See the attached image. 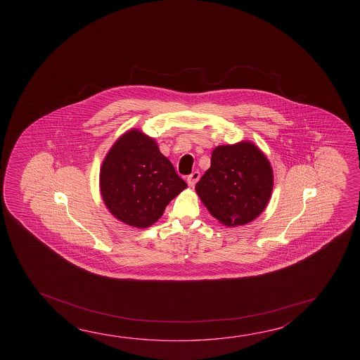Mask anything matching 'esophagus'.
<instances>
[{"instance_id": "esophagus-1", "label": "esophagus", "mask_w": 360, "mask_h": 360, "mask_svg": "<svg viewBox=\"0 0 360 360\" xmlns=\"http://www.w3.org/2000/svg\"><path fill=\"white\" fill-rule=\"evenodd\" d=\"M200 177V172H193L192 174H189L188 177H187V183H188L189 187H195V184L198 182Z\"/></svg>"}]
</instances>
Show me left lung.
Wrapping results in <instances>:
<instances>
[{
  "label": "left lung",
  "mask_w": 360,
  "mask_h": 360,
  "mask_svg": "<svg viewBox=\"0 0 360 360\" xmlns=\"http://www.w3.org/2000/svg\"><path fill=\"white\" fill-rule=\"evenodd\" d=\"M274 172L264 152L248 141L214 148L211 167L195 192L219 224L237 227L264 212L271 198Z\"/></svg>",
  "instance_id": "obj_1"
}]
</instances>
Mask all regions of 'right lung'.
I'll use <instances>...</instances> for the list:
<instances>
[{"instance_id": "add662e5", "label": "right lung", "mask_w": 360, "mask_h": 360, "mask_svg": "<svg viewBox=\"0 0 360 360\" xmlns=\"http://www.w3.org/2000/svg\"><path fill=\"white\" fill-rule=\"evenodd\" d=\"M99 187L104 205L120 222L147 229L187 183L178 176L158 144L142 130L119 136L101 163Z\"/></svg>"}]
</instances>
